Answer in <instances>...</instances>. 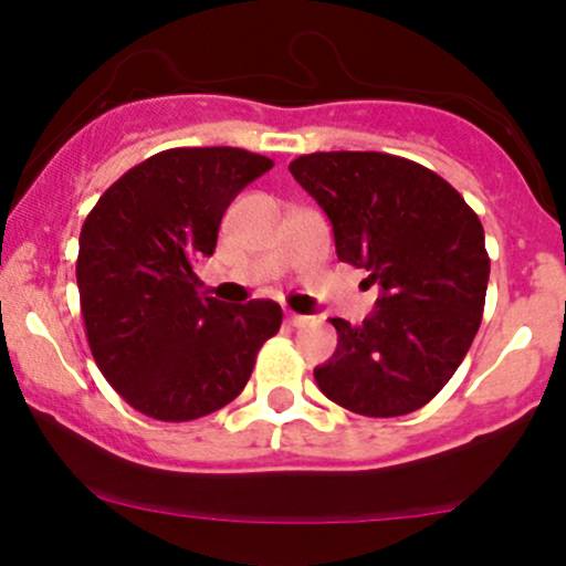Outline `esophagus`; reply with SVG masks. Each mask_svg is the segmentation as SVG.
I'll return each mask as SVG.
<instances>
[{
  "label": "esophagus",
  "mask_w": 566,
  "mask_h": 566,
  "mask_svg": "<svg viewBox=\"0 0 566 566\" xmlns=\"http://www.w3.org/2000/svg\"><path fill=\"white\" fill-rule=\"evenodd\" d=\"M284 319H287L290 327H303V324L308 322V316H301V314H295V311H287V314H284Z\"/></svg>",
  "instance_id": "esophagus-1"
}]
</instances>
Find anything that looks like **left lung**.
Wrapping results in <instances>:
<instances>
[{
  "instance_id": "left-lung-1",
  "label": "left lung",
  "mask_w": 566,
  "mask_h": 566,
  "mask_svg": "<svg viewBox=\"0 0 566 566\" xmlns=\"http://www.w3.org/2000/svg\"><path fill=\"white\" fill-rule=\"evenodd\" d=\"M290 172L327 212L337 261L380 287L361 324L329 319L337 348L314 369L316 386L367 418L415 412L447 386L482 324V220L444 178L391 154H305Z\"/></svg>"
}]
</instances>
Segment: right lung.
<instances>
[{"mask_svg":"<svg viewBox=\"0 0 566 566\" xmlns=\"http://www.w3.org/2000/svg\"><path fill=\"white\" fill-rule=\"evenodd\" d=\"M271 167L244 148H170L122 175L84 220L76 284L90 350L148 418L184 423L226 407L279 333V303L201 297L193 274L233 197Z\"/></svg>","mask_w":566,"mask_h":566,"instance_id":"right-lung-1","label":"right lung"}]
</instances>
